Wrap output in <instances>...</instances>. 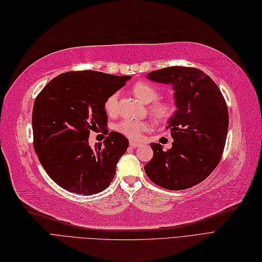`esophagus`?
Instances as JSON below:
<instances>
[{"label": "esophagus", "mask_w": 262, "mask_h": 262, "mask_svg": "<svg viewBox=\"0 0 262 262\" xmlns=\"http://www.w3.org/2000/svg\"><path fill=\"white\" fill-rule=\"evenodd\" d=\"M140 145H141V143L138 142V141H135V140H130V141H129V146L133 147V148H137V147H139Z\"/></svg>", "instance_id": "34e87169"}]
</instances>
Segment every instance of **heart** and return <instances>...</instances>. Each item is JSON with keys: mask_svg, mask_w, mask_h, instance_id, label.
I'll return each mask as SVG.
<instances>
[{"mask_svg": "<svg viewBox=\"0 0 262 262\" xmlns=\"http://www.w3.org/2000/svg\"><path fill=\"white\" fill-rule=\"evenodd\" d=\"M133 94L142 102L152 103L150 106V111L159 120L168 119L176 108L175 101L173 99L158 101L157 99L159 98V90L149 82L138 81L137 83H135L133 86ZM117 101H119V92H114L105 100L104 110L108 115H113L116 113ZM115 128L132 139H139L143 133H146L151 128V123L149 121L125 119L120 123H117Z\"/></svg>", "mask_w": 262, "mask_h": 262, "instance_id": "heart-1", "label": "heart"}]
</instances>
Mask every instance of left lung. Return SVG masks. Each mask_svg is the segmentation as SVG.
I'll return each mask as SVG.
<instances>
[{
  "label": "left lung",
  "instance_id": "left-lung-1",
  "mask_svg": "<svg viewBox=\"0 0 262 262\" xmlns=\"http://www.w3.org/2000/svg\"><path fill=\"white\" fill-rule=\"evenodd\" d=\"M146 77L173 87L176 110L166 126L174 139L172 148L164 151L160 143H151L154 157L145 172L160 187L190 188L206 180L221 160L229 129L225 100L216 83L193 67H166Z\"/></svg>",
  "mask_w": 262,
  "mask_h": 262
}]
</instances>
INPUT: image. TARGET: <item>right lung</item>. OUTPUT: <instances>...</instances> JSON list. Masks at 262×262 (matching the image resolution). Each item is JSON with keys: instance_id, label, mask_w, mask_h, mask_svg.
I'll return each mask as SVG.
<instances>
[{"instance_id": "obj_1", "label": "right lung", "mask_w": 262, "mask_h": 262, "mask_svg": "<svg viewBox=\"0 0 262 262\" xmlns=\"http://www.w3.org/2000/svg\"><path fill=\"white\" fill-rule=\"evenodd\" d=\"M130 76L96 71L56 76L33 103V148L48 175L62 188L94 195L110 186L128 139L110 132L103 143L89 146V134L104 129V102L125 86Z\"/></svg>"}]
</instances>
